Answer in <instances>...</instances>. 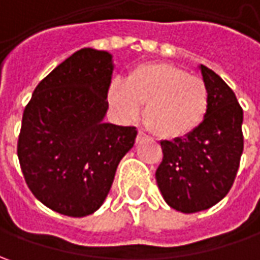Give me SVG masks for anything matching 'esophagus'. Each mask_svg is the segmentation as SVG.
Returning <instances> with one entry per match:
<instances>
[{"label":"esophagus","instance_id":"34e87169","mask_svg":"<svg viewBox=\"0 0 260 260\" xmlns=\"http://www.w3.org/2000/svg\"><path fill=\"white\" fill-rule=\"evenodd\" d=\"M145 133H143V132H140V130H139V133H137V139H136V140H137V142H140V140H142V139H143V137H145Z\"/></svg>","mask_w":260,"mask_h":260}]
</instances>
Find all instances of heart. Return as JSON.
Listing matches in <instances>:
<instances>
[{"label": "heart", "instance_id": "heart-1", "mask_svg": "<svg viewBox=\"0 0 260 260\" xmlns=\"http://www.w3.org/2000/svg\"><path fill=\"white\" fill-rule=\"evenodd\" d=\"M107 100L123 121L135 120L145 105L143 120L156 136L181 139L204 123L210 91L203 78L179 66L150 62L136 66L125 82L114 79Z\"/></svg>", "mask_w": 260, "mask_h": 260}]
</instances>
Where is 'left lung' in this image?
Returning <instances> with one entry per match:
<instances>
[{
  "mask_svg": "<svg viewBox=\"0 0 260 260\" xmlns=\"http://www.w3.org/2000/svg\"><path fill=\"white\" fill-rule=\"evenodd\" d=\"M200 71L210 91L204 123L186 137L162 140L164 159L156 182L169 207L198 213L224 198L235 182L243 153V110L235 92L214 71Z\"/></svg>",
  "mask_w": 260,
  "mask_h": 260,
  "instance_id": "obj_1",
  "label": "left lung"
}]
</instances>
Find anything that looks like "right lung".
Returning <instances> with one entry per match:
<instances>
[{
  "instance_id": "obj_1",
  "label": "right lung",
  "mask_w": 260,
  "mask_h": 260,
  "mask_svg": "<svg viewBox=\"0 0 260 260\" xmlns=\"http://www.w3.org/2000/svg\"><path fill=\"white\" fill-rule=\"evenodd\" d=\"M113 56L85 47L57 65L25 105L17 155L30 191L69 217L96 211L133 147L136 127L104 123Z\"/></svg>"
}]
</instances>
